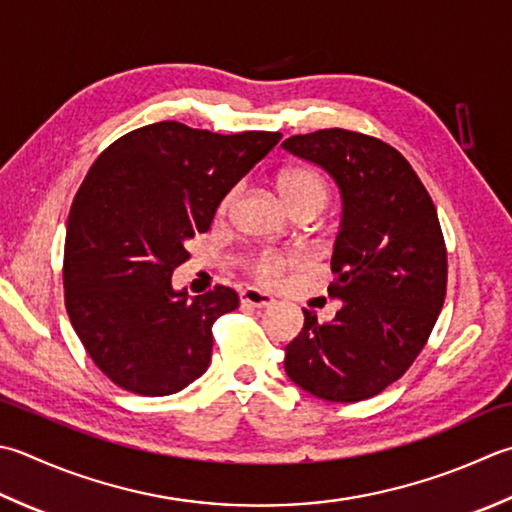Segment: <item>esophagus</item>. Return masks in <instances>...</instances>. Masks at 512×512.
Masks as SVG:
<instances>
[{"label":"esophagus","instance_id":"1","mask_svg":"<svg viewBox=\"0 0 512 512\" xmlns=\"http://www.w3.org/2000/svg\"><path fill=\"white\" fill-rule=\"evenodd\" d=\"M239 299H242L244 306H250V308H268L275 304L273 297L262 293V290H257V288L242 290V293H239Z\"/></svg>","mask_w":512,"mask_h":512}]
</instances>
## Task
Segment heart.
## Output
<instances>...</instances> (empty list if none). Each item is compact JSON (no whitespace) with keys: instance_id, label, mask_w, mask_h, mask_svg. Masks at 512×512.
I'll list each match as a JSON object with an SVG mask.
<instances>
[{"instance_id":"b5f03b06","label":"heart","mask_w":512,"mask_h":512,"mask_svg":"<svg viewBox=\"0 0 512 512\" xmlns=\"http://www.w3.org/2000/svg\"><path fill=\"white\" fill-rule=\"evenodd\" d=\"M277 186L290 210H297L304 206H315L319 210L326 204L328 186H326V179L319 175L317 170H310V168L286 170V173L279 175ZM237 197H239V186H233L222 197V202H219V213L226 215L228 210L235 206ZM297 264H299V255L282 253V250H275V248L255 250V253H250L246 257V270L264 286H273L288 268H293Z\"/></svg>"}]
</instances>
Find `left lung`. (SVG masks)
<instances>
[{
  "label": "left lung",
  "instance_id": "1",
  "mask_svg": "<svg viewBox=\"0 0 512 512\" xmlns=\"http://www.w3.org/2000/svg\"><path fill=\"white\" fill-rule=\"evenodd\" d=\"M282 146L322 166L344 204L328 286L342 308L326 324L304 308L286 375L326 402H362L397 382L428 342L446 297L442 226L413 166L382 139L324 128Z\"/></svg>",
  "mask_w": 512,
  "mask_h": 512
}]
</instances>
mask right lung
Returning <instances> with one entry per match:
<instances>
[{"label": "right lung", "mask_w": 512, "mask_h": 512, "mask_svg": "<svg viewBox=\"0 0 512 512\" xmlns=\"http://www.w3.org/2000/svg\"><path fill=\"white\" fill-rule=\"evenodd\" d=\"M279 139L157 122L119 137L90 166L66 224L64 302L110 382L164 397L206 373L215 319L239 297L215 286L190 299L170 277L190 257L184 244L206 233L222 197Z\"/></svg>", "instance_id": "1"}]
</instances>
